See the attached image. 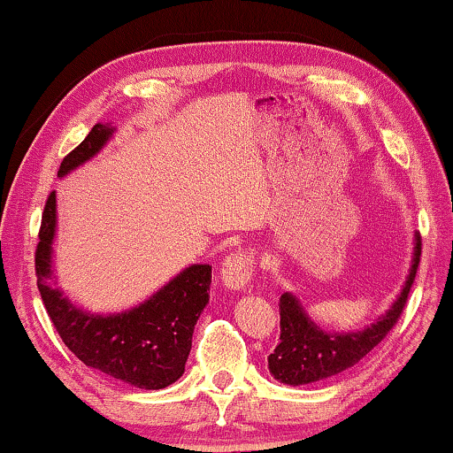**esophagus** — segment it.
<instances>
[{
    "label": "esophagus",
    "instance_id": "1",
    "mask_svg": "<svg viewBox=\"0 0 453 453\" xmlns=\"http://www.w3.org/2000/svg\"><path fill=\"white\" fill-rule=\"evenodd\" d=\"M253 275V259L247 253H233L222 261L220 269V280L222 285L231 291H242L247 288V283Z\"/></svg>",
    "mask_w": 453,
    "mask_h": 453
}]
</instances>
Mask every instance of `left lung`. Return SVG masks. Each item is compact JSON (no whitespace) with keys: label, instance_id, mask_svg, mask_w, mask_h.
Here are the masks:
<instances>
[{"label":"left lung","instance_id":"1","mask_svg":"<svg viewBox=\"0 0 453 453\" xmlns=\"http://www.w3.org/2000/svg\"><path fill=\"white\" fill-rule=\"evenodd\" d=\"M419 257L421 236L415 233L411 265H409V273L399 296L388 305L385 314H380L372 324L360 330L334 332L322 328L310 318L299 297L291 291H285L280 302L281 342L275 346V352L267 358L271 377L283 382V385L299 387L336 377L346 368L358 365L387 336L396 318L401 316L417 267H419Z\"/></svg>","mask_w":453,"mask_h":453}]
</instances>
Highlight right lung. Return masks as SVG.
Instances as JSON below:
<instances>
[{"instance_id":"obj_1","label":"right lung","mask_w":453,"mask_h":453,"mask_svg":"<svg viewBox=\"0 0 453 453\" xmlns=\"http://www.w3.org/2000/svg\"><path fill=\"white\" fill-rule=\"evenodd\" d=\"M117 127L96 123L79 148L62 159L58 178L90 162L113 139ZM57 192L48 196L36 249L38 289L62 342L87 366L143 391H159L184 374L192 334L208 299L212 267L188 265L137 305L121 311H88L76 305L58 285L54 241Z\"/></svg>"}]
</instances>
